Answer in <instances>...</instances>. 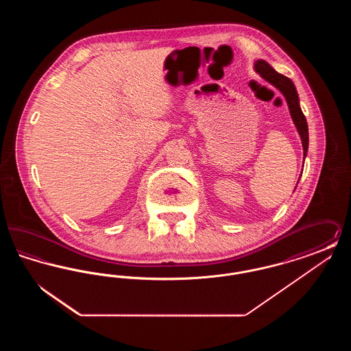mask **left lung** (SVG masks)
<instances>
[{"instance_id": "8db88e82", "label": "left lung", "mask_w": 351, "mask_h": 351, "mask_svg": "<svg viewBox=\"0 0 351 351\" xmlns=\"http://www.w3.org/2000/svg\"><path fill=\"white\" fill-rule=\"evenodd\" d=\"M255 71L269 84H272L275 88H278L283 93L285 101L288 104V109L291 113L292 121L299 132L302 143V150H304V159L308 152V143H309V136H308V123L305 116L302 114V110L299 102V95L295 88V84L292 83L291 79L284 76L282 73L276 72L274 68L268 64L266 60H256L254 64Z\"/></svg>"}]
</instances>
